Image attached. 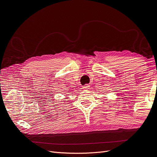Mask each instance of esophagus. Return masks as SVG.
I'll return each mask as SVG.
<instances>
[{
    "mask_svg": "<svg viewBox=\"0 0 157 157\" xmlns=\"http://www.w3.org/2000/svg\"><path fill=\"white\" fill-rule=\"evenodd\" d=\"M83 88L84 89V90H87V89H89L90 88V86L88 84H85L84 86H83Z\"/></svg>",
    "mask_w": 157,
    "mask_h": 157,
    "instance_id": "34e87169",
    "label": "esophagus"
}]
</instances>
